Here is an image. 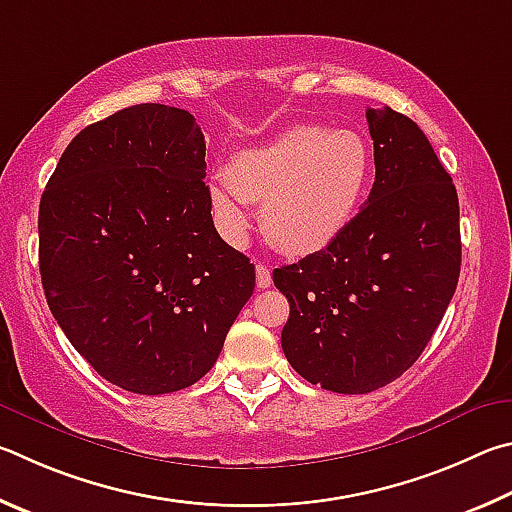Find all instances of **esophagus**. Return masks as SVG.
Wrapping results in <instances>:
<instances>
[{
    "label": "esophagus",
    "mask_w": 512,
    "mask_h": 512,
    "mask_svg": "<svg viewBox=\"0 0 512 512\" xmlns=\"http://www.w3.org/2000/svg\"><path fill=\"white\" fill-rule=\"evenodd\" d=\"M256 283L258 288H270L272 285V270L263 263L256 265Z\"/></svg>",
    "instance_id": "obj_1"
}]
</instances>
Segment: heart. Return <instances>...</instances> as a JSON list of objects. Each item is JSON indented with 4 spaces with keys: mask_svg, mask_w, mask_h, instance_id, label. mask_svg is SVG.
Returning a JSON list of instances; mask_svg holds the SVG:
<instances>
[{
    "mask_svg": "<svg viewBox=\"0 0 512 512\" xmlns=\"http://www.w3.org/2000/svg\"><path fill=\"white\" fill-rule=\"evenodd\" d=\"M371 179L373 150L360 132L303 123L233 155L227 179L211 184V209L222 236L242 242L247 202H261L263 229L274 245L306 256L351 227Z\"/></svg>",
    "mask_w": 512,
    "mask_h": 512,
    "instance_id": "b5f03b06",
    "label": "heart"
}]
</instances>
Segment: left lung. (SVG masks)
Masks as SVG:
<instances>
[{
  "label": "left lung",
  "mask_w": 512,
  "mask_h": 512,
  "mask_svg": "<svg viewBox=\"0 0 512 512\" xmlns=\"http://www.w3.org/2000/svg\"><path fill=\"white\" fill-rule=\"evenodd\" d=\"M375 182L342 236L274 270L290 301L283 353L301 378L371 393L425 351L461 272L459 197L425 132L389 105L366 110Z\"/></svg>",
  "instance_id": "left-lung-1"
}]
</instances>
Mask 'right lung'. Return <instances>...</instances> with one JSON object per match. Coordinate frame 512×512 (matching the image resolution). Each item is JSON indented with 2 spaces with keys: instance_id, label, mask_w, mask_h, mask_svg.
<instances>
[{
  "instance_id": "right-lung-1",
  "label": "right lung",
  "mask_w": 512,
  "mask_h": 512,
  "mask_svg": "<svg viewBox=\"0 0 512 512\" xmlns=\"http://www.w3.org/2000/svg\"><path fill=\"white\" fill-rule=\"evenodd\" d=\"M204 155L186 110L132 105L76 134L40 200L51 315L101 378L141 396L204 378L256 285L213 227Z\"/></svg>"
}]
</instances>
